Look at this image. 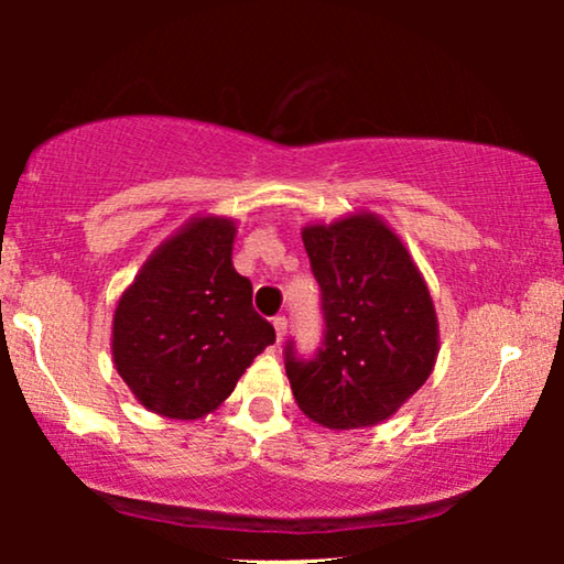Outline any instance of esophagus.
I'll return each mask as SVG.
<instances>
[{"label":"esophagus","instance_id":"obj_1","mask_svg":"<svg viewBox=\"0 0 564 564\" xmlns=\"http://www.w3.org/2000/svg\"><path fill=\"white\" fill-rule=\"evenodd\" d=\"M272 323H274V330H276V341H282L284 334H288V318H284V315H276Z\"/></svg>","mask_w":564,"mask_h":564}]
</instances>
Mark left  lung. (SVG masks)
I'll list each match as a JSON object with an SVG mask.
<instances>
[{
    "mask_svg": "<svg viewBox=\"0 0 564 564\" xmlns=\"http://www.w3.org/2000/svg\"><path fill=\"white\" fill-rule=\"evenodd\" d=\"M323 341L311 359L284 346L292 395L307 419L344 431L390 419L438 354L434 303L403 241L375 215L307 226Z\"/></svg>",
    "mask_w": 564,
    "mask_h": 564,
    "instance_id": "left-lung-1",
    "label": "left lung"
}]
</instances>
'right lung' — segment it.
Wrapping results in <instances>:
<instances>
[{"label":"right lung","instance_id":"obj_1","mask_svg":"<svg viewBox=\"0 0 564 564\" xmlns=\"http://www.w3.org/2000/svg\"><path fill=\"white\" fill-rule=\"evenodd\" d=\"M234 238V220H189L122 292L112 359L153 413L203 419L234 392L253 357L274 344V326L253 311L251 282L230 261Z\"/></svg>","mask_w":564,"mask_h":564}]
</instances>
